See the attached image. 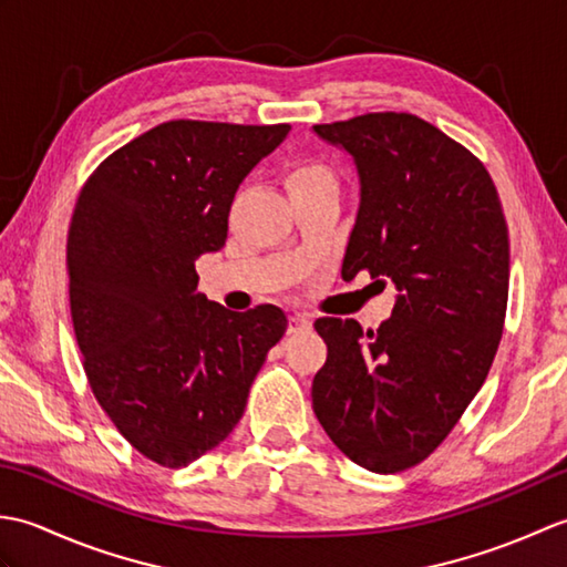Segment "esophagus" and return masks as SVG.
<instances>
[{"label":"esophagus","mask_w":567,"mask_h":567,"mask_svg":"<svg viewBox=\"0 0 567 567\" xmlns=\"http://www.w3.org/2000/svg\"><path fill=\"white\" fill-rule=\"evenodd\" d=\"M307 329H311V317L305 315V311H295V315H290V319H287V331L290 333H299Z\"/></svg>","instance_id":"esophagus-1"}]
</instances>
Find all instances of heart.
<instances>
[{
  "label": "heart",
  "instance_id": "b5f03b06",
  "mask_svg": "<svg viewBox=\"0 0 567 567\" xmlns=\"http://www.w3.org/2000/svg\"><path fill=\"white\" fill-rule=\"evenodd\" d=\"M287 187H290V195L309 189H336V175L327 163L302 161L292 165V171L287 173Z\"/></svg>",
  "mask_w": 567,
  "mask_h": 567
}]
</instances>
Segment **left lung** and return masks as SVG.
<instances>
[{
    "label": "left lung",
    "instance_id": "obj_1",
    "mask_svg": "<svg viewBox=\"0 0 567 567\" xmlns=\"http://www.w3.org/2000/svg\"><path fill=\"white\" fill-rule=\"evenodd\" d=\"M351 153L360 183L343 280H392L378 331L323 317L311 384L323 431L360 467L400 473L439 449L495 360L509 295V231L487 167L406 112L317 124Z\"/></svg>",
    "mask_w": 567,
    "mask_h": 567
}]
</instances>
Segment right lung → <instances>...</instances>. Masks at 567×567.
<instances>
[{
  "label": "right lung",
  "mask_w": 567,
  "mask_h": 567,
  "mask_svg": "<svg viewBox=\"0 0 567 567\" xmlns=\"http://www.w3.org/2000/svg\"><path fill=\"white\" fill-rule=\"evenodd\" d=\"M290 124L177 118L102 161L68 231L70 315L84 375L138 453L185 467L244 416L282 339V309L244 315L197 292L195 260L224 248L238 185Z\"/></svg>",
  "instance_id": "1"
}]
</instances>
